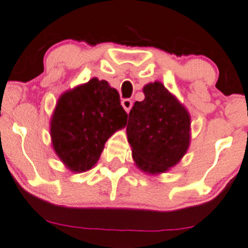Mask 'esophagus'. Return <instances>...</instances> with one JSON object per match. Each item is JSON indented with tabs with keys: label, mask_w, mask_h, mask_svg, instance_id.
<instances>
[{
	"label": "esophagus",
	"mask_w": 248,
	"mask_h": 248,
	"mask_svg": "<svg viewBox=\"0 0 248 248\" xmlns=\"http://www.w3.org/2000/svg\"><path fill=\"white\" fill-rule=\"evenodd\" d=\"M121 104H122V107H124V109L126 110L127 112H129V110H131L132 107H133V102H132L129 98L122 99Z\"/></svg>",
	"instance_id": "obj_1"
}]
</instances>
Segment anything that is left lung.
Here are the masks:
<instances>
[{"mask_svg":"<svg viewBox=\"0 0 248 248\" xmlns=\"http://www.w3.org/2000/svg\"><path fill=\"white\" fill-rule=\"evenodd\" d=\"M145 99L129 111L127 137L142 171L157 174L174 167L189 145L191 119L176 98L158 81L144 87Z\"/></svg>","mask_w":248,"mask_h":248,"instance_id":"1","label":"left lung"}]
</instances>
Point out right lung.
Masks as SVG:
<instances>
[{"label":"right lung","instance_id":"1","mask_svg":"<svg viewBox=\"0 0 248 248\" xmlns=\"http://www.w3.org/2000/svg\"><path fill=\"white\" fill-rule=\"evenodd\" d=\"M127 116L119 92L93 78L60 97L50 128L55 152L72 171L89 170Z\"/></svg>","mask_w":248,"mask_h":248}]
</instances>
